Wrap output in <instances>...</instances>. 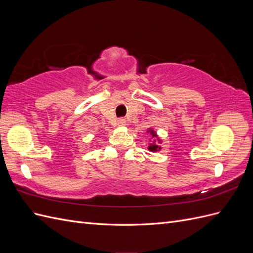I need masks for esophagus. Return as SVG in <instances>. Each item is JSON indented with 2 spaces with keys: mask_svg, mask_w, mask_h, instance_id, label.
<instances>
[{
  "mask_svg": "<svg viewBox=\"0 0 253 253\" xmlns=\"http://www.w3.org/2000/svg\"><path fill=\"white\" fill-rule=\"evenodd\" d=\"M117 124H118L119 126H126V120L125 118H119L118 121H117Z\"/></svg>",
  "mask_w": 253,
  "mask_h": 253,
  "instance_id": "esophagus-1",
  "label": "esophagus"
}]
</instances>
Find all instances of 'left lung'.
Wrapping results in <instances>:
<instances>
[{
    "instance_id": "obj_1",
    "label": "left lung",
    "mask_w": 253,
    "mask_h": 253,
    "mask_svg": "<svg viewBox=\"0 0 253 253\" xmlns=\"http://www.w3.org/2000/svg\"><path fill=\"white\" fill-rule=\"evenodd\" d=\"M151 133V135H152V137H157V135H156V132H154V129H151V128H149V131H148V133ZM158 140V142L160 143V142H162V140H159V139H157ZM149 151H152V152H157V151H159L160 149H162V148H160L159 147V145L156 143V140H154V142H153V143H151L150 145H149Z\"/></svg>"
}]
</instances>
